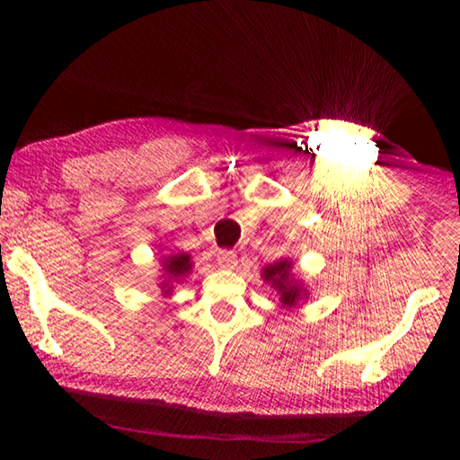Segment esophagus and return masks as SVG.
Wrapping results in <instances>:
<instances>
[{"label":"esophagus","instance_id":"1","mask_svg":"<svg viewBox=\"0 0 460 460\" xmlns=\"http://www.w3.org/2000/svg\"><path fill=\"white\" fill-rule=\"evenodd\" d=\"M217 263H219L221 268H235L237 253L229 252V249H219V252H217Z\"/></svg>","mask_w":460,"mask_h":460}]
</instances>
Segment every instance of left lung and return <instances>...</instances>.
Segmentation results:
<instances>
[{
	"mask_svg": "<svg viewBox=\"0 0 460 460\" xmlns=\"http://www.w3.org/2000/svg\"><path fill=\"white\" fill-rule=\"evenodd\" d=\"M290 268L292 263L284 260V261H276L274 266H268L263 270V278H266L268 282H271V286L279 292V298H282L284 306H294L296 302L300 300V294H302L300 286L292 282Z\"/></svg>",
	"mask_w": 460,
	"mask_h": 460,
	"instance_id": "1",
	"label": "left lung"
}]
</instances>
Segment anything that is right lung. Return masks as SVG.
Returning a JSON list of instances; mask_svg holds the SVG:
<instances>
[{"label":"right lung","mask_w":460,"mask_h":460,"mask_svg":"<svg viewBox=\"0 0 460 460\" xmlns=\"http://www.w3.org/2000/svg\"><path fill=\"white\" fill-rule=\"evenodd\" d=\"M192 268L190 263V258L186 253H181V255H172V258H166L164 260V282H162V290H164L166 294L170 292V282H174V279L182 278L184 274H189Z\"/></svg>","instance_id":"1"}]
</instances>
